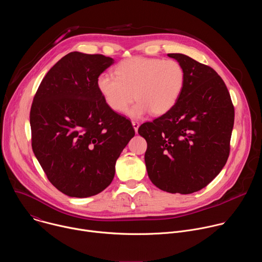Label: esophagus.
<instances>
[{"instance_id":"1","label":"esophagus","mask_w":262,"mask_h":262,"mask_svg":"<svg viewBox=\"0 0 262 262\" xmlns=\"http://www.w3.org/2000/svg\"><path fill=\"white\" fill-rule=\"evenodd\" d=\"M132 123H133V126H134V128H135V132L137 133V132H138V128H139V126H140V122L137 121V120H133Z\"/></svg>"}]
</instances>
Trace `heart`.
<instances>
[{"mask_svg":"<svg viewBox=\"0 0 262 262\" xmlns=\"http://www.w3.org/2000/svg\"><path fill=\"white\" fill-rule=\"evenodd\" d=\"M185 81L182 65L173 59L135 57L122 60L115 67V76L101 73L96 85L105 104L116 113L128 111L141 117L151 111L155 115L169 112L179 99Z\"/></svg>","mask_w":262,"mask_h":262,"instance_id":"b5f03b06","label":"heart"}]
</instances>
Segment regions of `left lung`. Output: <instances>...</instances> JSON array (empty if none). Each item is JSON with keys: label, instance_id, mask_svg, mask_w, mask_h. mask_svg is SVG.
I'll return each instance as SVG.
<instances>
[{"label": "left lung", "instance_id": "1", "mask_svg": "<svg viewBox=\"0 0 262 262\" xmlns=\"http://www.w3.org/2000/svg\"><path fill=\"white\" fill-rule=\"evenodd\" d=\"M168 56L184 69L181 95L138 133L147 142L145 164L152 183L168 193L192 194L211 182L228 160L234 106L213 68L182 54Z\"/></svg>", "mask_w": 262, "mask_h": 262}]
</instances>
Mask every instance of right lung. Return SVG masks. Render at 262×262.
<instances>
[{"instance_id":"obj_1","label":"right lung","mask_w":262,"mask_h":262,"mask_svg":"<svg viewBox=\"0 0 262 262\" xmlns=\"http://www.w3.org/2000/svg\"><path fill=\"white\" fill-rule=\"evenodd\" d=\"M114 60L72 52L46 74L30 111L32 149L48 179L69 197L102 192L135 136L132 122L112 111L96 81Z\"/></svg>"}]
</instances>
